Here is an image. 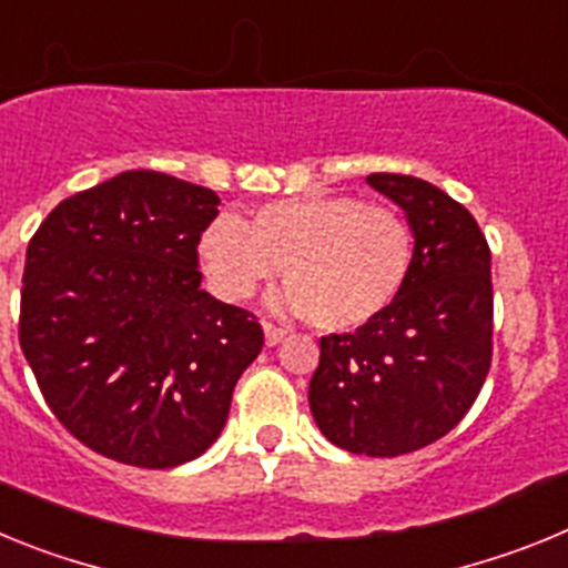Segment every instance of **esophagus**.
Returning a JSON list of instances; mask_svg holds the SVG:
<instances>
[{
	"label": "esophagus",
	"instance_id": "34e87169",
	"mask_svg": "<svg viewBox=\"0 0 568 568\" xmlns=\"http://www.w3.org/2000/svg\"><path fill=\"white\" fill-rule=\"evenodd\" d=\"M284 335H287V329L284 327H275V324H270V321H264V341H267V346H275L284 341Z\"/></svg>",
	"mask_w": 568,
	"mask_h": 568
}]
</instances>
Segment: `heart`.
Listing matches in <instances>:
<instances>
[{
    "mask_svg": "<svg viewBox=\"0 0 568 568\" xmlns=\"http://www.w3.org/2000/svg\"><path fill=\"white\" fill-rule=\"evenodd\" d=\"M213 287L244 301L284 267L278 307L321 329H349L393 304L413 267V227L389 204L301 195L264 204L244 224L219 215L202 235Z\"/></svg>",
    "mask_w": 568,
    "mask_h": 568,
    "instance_id": "heart-1",
    "label": "heart"
}]
</instances>
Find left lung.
Listing matches in <instances>:
<instances>
[{
    "label": "left lung",
    "mask_w": 568,
    "mask_h": 568,
    "mask_svg": "<svg viewBox=\"0 0 568 568\" xmlns=\"http://www.w3.org/2000/svg\"><path fill=\"white\" fill-rule=\"evenodd\" d=\"M413 227V267L393 304L355 333L324 335L310 409L335 446L395 458L444 438L491 366V253L469 210L435 184L366 175Z\"/></svg>",
    "instance_id": "left-lung-1"
}]
</instances>
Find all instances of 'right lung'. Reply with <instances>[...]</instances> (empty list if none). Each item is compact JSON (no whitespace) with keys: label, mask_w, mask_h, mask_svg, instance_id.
I'll return each instance as SVG.
<instances>
[{"label":"right lung","mask_w":568,"mask_h":568,"mask_svg":"<svg viewBox=\"0 0 568 568\" xmlns=\"http://www.w3.org/2000/svg\"><path fill=\"white\" fill-rule=\"evenodd\" d=\"M215 215L213 190L128 170L64 199L30 239L19 344L50 413L104 458H199L264 346L253 313L202 290Z\"/></svg>","instance_id":"1"}]
</instances>
